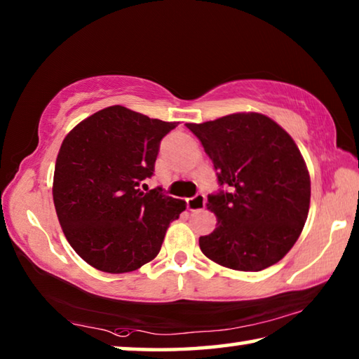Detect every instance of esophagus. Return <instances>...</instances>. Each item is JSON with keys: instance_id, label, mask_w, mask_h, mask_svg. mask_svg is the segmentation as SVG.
<instances>
[{"instance_id": "34e87169", "label": "esophagus", "mask_w": 359, "mask_h": 359, "mask_svg": "<svg viewBox=\"0 0 359 359\" xmlns=\"http://www.w3.org/2000/svg\"><path fill=\"white\" fill-rule=\"evenodd\" d=\"M205 208V196L201 193L194 194L193 198L187 199V209L190 212H198Z\"/></svg>"}]
</instances>
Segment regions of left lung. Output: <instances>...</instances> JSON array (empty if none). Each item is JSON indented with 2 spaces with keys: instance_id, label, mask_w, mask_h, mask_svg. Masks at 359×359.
<instances>
[{
  "instance_id": "8db88e82",
  "label": "left lung",
  "mask_w": 359,
  "mask_h": 359,
  "mask_svg": "<svg viewBox=\"0 0 359 359\" xmlns=\"http://www.w3.org/2000/svg\"><path fill=\"white\" fill-rule=\"evenodd\" d=\"M187 128L201 141L220 185L208 196L218 226L199 238L201 252L236 271L276 264L299 238L311 204V177L294 141L255 112Z\"/></svg>"
}]
</instances>
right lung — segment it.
I'll list each match as a JSON object with an SVG mask.
<instances>
[{
    "instance_id": "1",
    "label": "right lung",
    "mask_w": 359,
    "mask_h": 359,
    "mask_svg": "<svg viewBox=\"0 0 359 359\" xmlns=\"http://www.w3.org/2000/svg\"><path fill=\"white\" fill-rule=\"evenodd\" d=\"M175 126L111 106L65 137L53 174V204L66 239L90 266L121 274L160 252L185 201L168 196L161 187L142 191L141 185L154 175L161 139Z\"/></svg>"
}]
</instances>
